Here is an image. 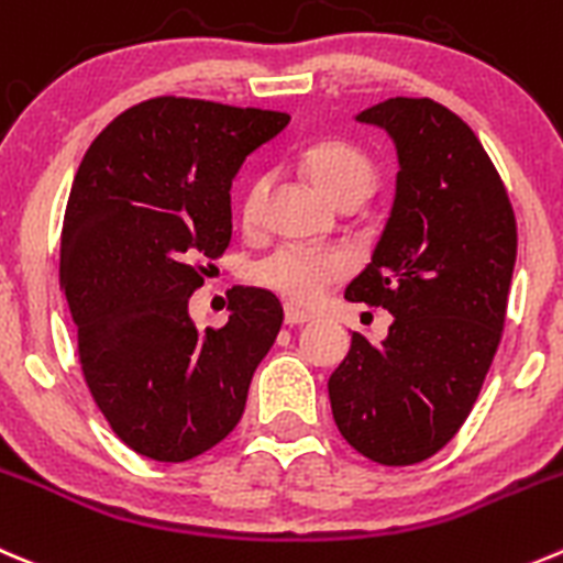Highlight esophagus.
Segmentation results:
<instances>
[{"label": "esophagus", "instance_id": "obj_1", "mask_svg": "<svg viewBox=\"0 0 563 563\" xmlns=\"http://www.w3.org/2000/svg\"><path fill=\"white\" fill-rule=\"evenodd\" d=\"M308 321H313V316H310L308 310L297 308V305H286V324H288V327L308 324Z\"/></svg>", "mask_w": 563, "mask_h": 563}]
</instances>
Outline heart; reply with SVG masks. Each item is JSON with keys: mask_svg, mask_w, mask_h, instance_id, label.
<instances>
[{"mask_svg": "<svg viewBox=\"0 0 563 563\" xmlns=\"http://www.w3.org/2000/svg\"><path fill=\"white\" fill-rule=\"evenodd\" d=\"M305 173L310 181L335 203H360L376 187V165L365 151L349 143H321L305 154ZM266 181H255L247 189L242 203L244 222L258 220L261 198ZM349 272V258L332 247H308V244H283L275 253L258 261L253 277L261 286L294 299V302H313L324 294L330 283L341 280Z\"/></svg>", "mask_w": 563, "mask_h": 563, "instance_id": "heart-1", "label": "heart"}]
</instances>
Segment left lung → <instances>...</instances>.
Masks as SVG:
<instances>
[{
  "label": "left lung",
  "instance_id": "left-lung-1",
  "mask_svg": "<svg viewBox=\"0 0 563 563\" xmlns=\"http://www.w3.org/2000/svg\"><path fill=\"white\" fill-rule=\"evenodd\" d=\"M390 134L396 198L349 302L393 313L382 343L352 332L332 371L338 432L379 465L438 454L476 404L506 321L517 258L509 195L471 125L432 98L357 114Z\"/></svg>",
  "mask_w": 563,
  "mask_h": 563
}]
</instances>
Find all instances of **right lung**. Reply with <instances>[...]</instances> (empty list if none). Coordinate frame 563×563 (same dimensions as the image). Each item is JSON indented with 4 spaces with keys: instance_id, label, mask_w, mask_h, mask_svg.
<instances>
[{
    "instance_id": "add662e5",
    "label": "right lung",
    "mask_w": 563,
    "mask_h": 563,
    "mask_svg": "<svg viewBox=\"0 0 563 563\" xmlns=\"http://www.w3.org/2000/svg\"><path fill=\"white\" fill-rule=\"evenodd\" d=\"M286 112L162 96L92 140L59 242V288L79 363L112 432L156 462H187L236 429L280 299L236 286L222 327H195L200 261L231 244V184Z\"/></svg>"
}]
</instances>
